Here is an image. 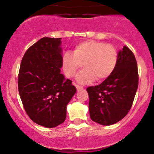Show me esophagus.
Here are the masks:
<instances>
[{
	"label": "esophagus",
	"instance_id": "34e87169",
	"mask_svg": "<svg viewBox=\"0 0 154 154\" xmlns=\"http://www.w3.org/2000/svg\"><path fill=\"white\" fill-rule=\"evenodd\" d=\"M75 87H76V89H77V91H81L83 89V87L82 86H80V85H75Z\"/></svg>",
	"mask_w": 154,
	"mask_h": 154
}]
</instances>
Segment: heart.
Instances as JSON below:
<instances>
[{"instance_id": "1", "label": "heart", "mask_w": 154, "mask_h": 154, "mask_svg": "<svg viewBox=\"0 0 154 154\" xmlns=\"http://www.w3.org/2000/svg\"><path fill=\"white\" fill-rule=\"evenodd\" d=\"M118 51L112 45L97 41H85L76 45L73 53L66 51L62 60L65 76L72 78L83 65L85 68L77 75L79 83L102 82L113 73L118 62Z\"/></svg>"}]
</instances>
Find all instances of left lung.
I'll use <instances>...</instances> for the list:
<instances>
[{
	"label": "left lung",
	"instance_id": "1",
	"mask_svg": "<svg viewBox=\"0 0 154 154\" xmlns=\"http://www.w3.org/2000/svg\"><path fill=\"white\" fill-rule=\"evenodd\" d=\"M118 55L113 73L100 85L86 89L90 118L103 126L115 124L127 115L138 88V69L133 53L123 46Z\"/></svg>",
	"mask_w": 154,
	"mask_h": 154
}]
</instances>
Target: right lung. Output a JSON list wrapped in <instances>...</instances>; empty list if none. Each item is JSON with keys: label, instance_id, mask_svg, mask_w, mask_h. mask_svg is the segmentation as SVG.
Returning <instances> with one entry per match:
<instances>
[{"label": "right lung", "instance_id": "right-lung-1", "mask_svg": "<svg viewBox=\"0 0 154 154\" xmlns=\"http://www.w3.org/2000/svg\"><path fill=\"white\" fill-rule=\"evenodd\" d=\"M62 38H42L27 50L21 62L18 91L31 120L53 128L66 118V107L76 92L61 73Z\"/></svg>", "mask_w": 154, "mask_h": 154}]
</instances>
